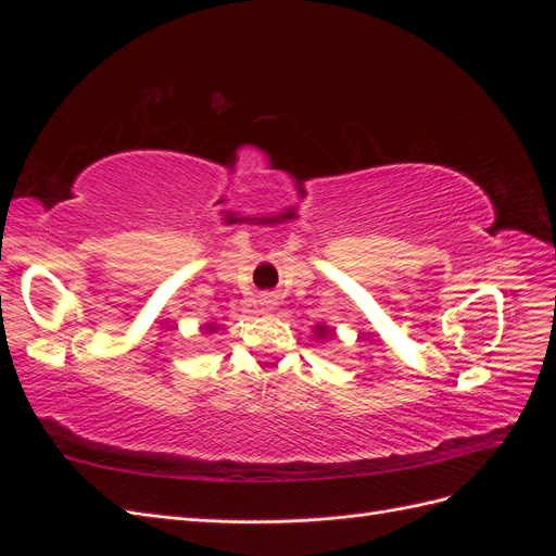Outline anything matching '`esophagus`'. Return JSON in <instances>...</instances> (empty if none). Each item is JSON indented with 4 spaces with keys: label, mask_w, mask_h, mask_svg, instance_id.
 Here are the masks:
<instances>
[{
    "label": "esophagus",
    "mask_w": 556,
    "mask_h": 556,
    "mask_svg": "<svg viewBox=\"0 0 556 556\" xmlns=\"http://www.w3.org/2000/svg\"><path fill=\"white\" fill-rule=\"evenodd\" d=\"M262 304H264L266 308H268V306H274V299H271V296H264V299H262Z\"/></svg>",
    "instance_id": "1"
}]
</instances>
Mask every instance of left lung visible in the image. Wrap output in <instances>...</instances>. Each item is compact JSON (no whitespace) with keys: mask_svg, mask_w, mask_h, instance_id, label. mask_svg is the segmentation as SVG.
Segmentation results:
<instances>
[{"mask_svg":"<svg viewBox=\"0 0 556 556\" xmlns=\"http://www.w3.org/2000/svg\"><path fill=\"white\" fill-rule=\"evenodd\" d=\"M329 333H333L327 325H317L315 327V336H317V339H325V336H329Z\"/></svg>","mask_w":556,"mask_h":556,"instance_id":"1","label":"left lung"}]
</instances>
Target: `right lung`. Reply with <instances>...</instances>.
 Returning <instances> with one entry per match:
<instances>
[{
  "mask_svg": "<svg viewBox=\"0 0 556 556\" xmlns=\"http://www.w3.org/2000/svg\"><path fill=\"white\" fill-rule=\"evenodd\" d=\"M215 329H217V327H215L213 323H211V325H206V331H215Z\"/></svg>",
  "mask_w": 556,
  "mask_h": 556,
  "instance_id": "obj_1",
  "label": "right lung"
}]
</instances>
